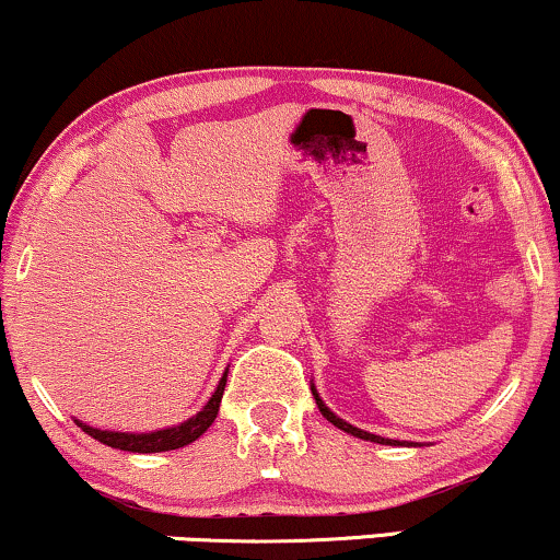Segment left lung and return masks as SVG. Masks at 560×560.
Segmentation results:
<instances>
[{
    "label": "left lung",
    "instance_id": "1",
    "mask_svg": "<svg viewBox=\"0 0 560 560\" xmlns=\"http://www.w3.org/2000/svg\"><path fill=\"white\" fill-rule=\"evenodd\" d=\"M313 395H315V402H317V408H320V413L325 416V419H328L332 427H338V429H343V431H349V434H353V436H359V439H366V442H377V444H400L398 439H385V436H377V434H370V431H362V429H357V427H351V423H346L343 419H338L336 413H332V410H328V406H325V402L320 400V395H317V390L313 387Z\"/></svg>",
    "mask_w": 560,
    "mask_h": 560
}]
</instances>
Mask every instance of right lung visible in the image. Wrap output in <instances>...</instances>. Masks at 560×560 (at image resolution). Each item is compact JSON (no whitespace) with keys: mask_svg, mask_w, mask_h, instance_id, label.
I'll use <instances>...</instances> for the list:
<instances>
[{"mask_svg":"<svg viewBox=\"0 0 560 560\" xmlns=\"http://www.w3.org/2000/svg\"><path fill=\"white\" fill-rule=\"evenodd\" d=\"M224 385H228V372H224V377L219 380L214 395H211L207 406H203L194 419L183 421L180 427H173V429H162V431H152V434H121V431H101V429H92L88 423H80L84 434H90L92 439H97V442L108 444L113 450H124V452H141V455H147V452H167V450H178V447H186V444L196 442L198 436L207 431L211 423H214L217 413H219V402H222V395H224Z\"/></svg>","mask_w":560,"mask_h":560,"instance_id":"add662e5","label":"right lung"}]
</instances>
